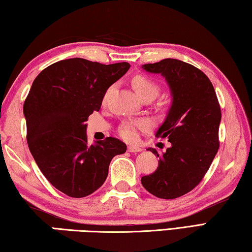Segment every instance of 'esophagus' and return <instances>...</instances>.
<instances>
[{
	"instance_id": "1",
	"label": "esophagus",
	"mask_w": 252,
	"mask_h": 252,
	"mask_svg": "<svg viewBox=\"0 0 252 252\" xmlns=\"http://www.w3.org/2000/svg\"><path fill=\"white\" fill-rule=\"evenodd\" d=\"M142 149L141 148H139V147H134V146H130V147H127V151L129 152H140L141 151Z\"/></svg>"
}]
</instances>
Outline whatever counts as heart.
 <instances>
[{"label": "heart", "instance_id": "obj_1", "mask_svg": "<svg viewBox=\"0 0 252 252\" xmlns=\"http://www.w3.org/2000/svg\"><path fill=\"white\" fill-rule=\"evenodd\" d=\"M132 87L141 99L151 97L155 99L159 93V84L152 79L146 75L138 74L132 79ZM149 127V122L143 119H135V120H126L119 126V134L121 138L127 141H134L138 136V130H147Z\"/></svg>", "mask_w": 252, "mask_h": 252}]
</instances>
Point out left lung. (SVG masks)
Segmentation results:
<instances>
[{
    "instance_id": "8db88e82",
    "label": "left lung",
    "mask_w": 252,
    "mask_h": 252,
    "mask_svg": "<svg viewBox=\"0 0 252 252\" xmlns=\"http://www.w3.org/2000/svg\"><path fill=\"white\" fill-rule=\"evenodd\" d=\"M151 73L167 80L172 93V104L164 122L158 129V138L171 143L159 157V165L141 178L144 189L160 199H176L197 187L210 168L219 149L221 109L215 88L198 67L176 59L144 64Z\"/></svg>"
}]
</instances>
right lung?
<instances>
[{"label":"right lung","instance_id":"add662e5","mask_svg":"<svg viewBox=\"0 0 252 252\" xmlns=\"http://www.w3.org/2000/svg\"><path fill=\"white\" fill-rule=\"evenodd\" d=\"M129 69L127 62L106 65L74 58L53 63L33 81L23 105L28 146L48 181L69 197L99 189L113 157L126 151L112 136L90 146L85 122Z\"/></svg>","mask_w":252,"mask_h":252}]
</instances>
